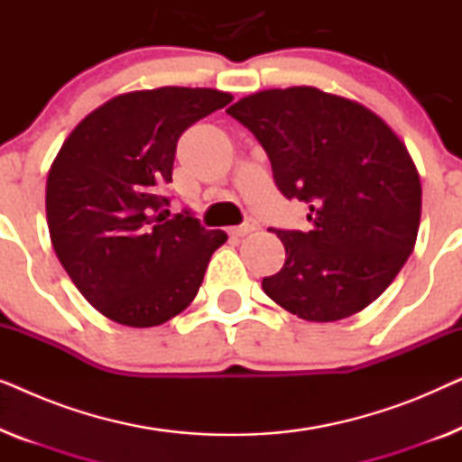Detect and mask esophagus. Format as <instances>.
<instances>
[{"label": "esophagus", "instance_id": "34e87169", "mask_svg": "<svg viewBox=\"0 0 462 462\" xmlns=\"http://www.w3.org/2000/svg\"><path fill=\"white\" fill-rule=\"evenodd\" d=\"M258 229H261V225H258L256 218H245L242 225L236 226V229H231V233L236 237H244V236H248V233L258 231Z\"/></svg>", "mask_w": 462, "mask_h": 462}]
</instances>
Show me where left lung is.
Wrapping results in <instances>:
<instances>
[{
    "label": "left lung",
    "instance_id": "8db88e82",
    "mask_svg": "<svg viewBox=\"0 0 462 462\" xmlns=\"http://www.w3.org/2000/svg\"><path fill=\"white\" fill-rule=\"evenodd\" d=\"M267 151L275 185L309 206V231L271 229L286 248L269 299L307 321H337L381 296L412 254L420 179L376 113L311 86L263 90L226 109Z\"/></svg>",
    "mask_w": 462,
    "mask_h": 462
}]
</instances>
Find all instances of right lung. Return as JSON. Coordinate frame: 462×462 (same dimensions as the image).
<instances>
[{
  "instance_id": "1",
  "label": "right lung",
  "mask_w": 462,
  "mask_h": 462,
  "mask_svg": "<svg viewBox=\"0 0 462 462\" xmlns=\"http://www.w3.org/2000/svg\"><path fill=\"white\" fill-rule=\"evenodd\" d=\"M233 100L212 88L122 94L81 119L48 172L54 252L90 305L122 326L151 328L195 299L225 231L191 210L170 217L176 143Z\"/></svg>"
}]
</instances>
